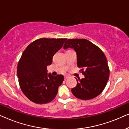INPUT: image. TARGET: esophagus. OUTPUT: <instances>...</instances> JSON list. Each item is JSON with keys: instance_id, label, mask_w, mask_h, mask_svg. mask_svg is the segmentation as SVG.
I'll return each mask as SVG.
<instances>
[{"instance_id": "34e87169", "label": "esophagus", "mask_w": 129, "mask_h": 129, "mask_svg": "<svg viewBox=\"0 0 129 129\" xmlns=\"http://www.w3.org/2000/svg\"><path fill=\"white\" fill-rule=\"evenodd\" d=\"M69 76H64V80H66V79H68Z\"/></svg>"}]
</instances>
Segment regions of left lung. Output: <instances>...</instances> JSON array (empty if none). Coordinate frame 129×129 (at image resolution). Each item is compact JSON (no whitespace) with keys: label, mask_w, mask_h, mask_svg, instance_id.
<instances>
[{"label":"left lung","mask_w":129,"mask_h":129,"mask_svg":"<svg viewBox=\"0 0 129 129\" xmlns=\"http://www.w3.org/2000/svg\"><path fill=\"white\" fill-rule=\"evenodd\" d=\"M73 48L77 54V64L84 78L77 81L72 92L76 98L92 99L103 91L109 80L110 70L105 54L101 49L84 39H68L63 48Z\"/></svg>","instance_id":"left-lung-1"}]
</instances>
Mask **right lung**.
<instances>
[{"label":"right lung","mask_w":129,"mask_h":129,"mask_svg":"<svg viewBox=\"0 0 129 129\" xmlns=\"http://www.w3.org/2000/svg\"><path fill=\"white\" fill-rule=\"evenodd\" d=\"M67 39L41 38L26 47L17 64V73L22 92L33 103L46 104L55 98L64 80L63 75H47L54 54L62 47Z\"/></svg>","instance_id":"obj_1"}]
</instances>
